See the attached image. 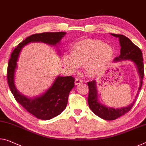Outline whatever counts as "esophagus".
<instances>
[{
  "label": "esophagus",
  "mask_w": 146,
  "mask_h": 146,
  "mask_svg": "<svg viewBox=\"0 0 146 146\" xmlns=\"http://www.w3.org/2000/svg\"><path fill=\"white\" fill-rule=\"evenodd\" d=\"M82 82V80L79 79V78H76L75 80V85H78L79 84H80Z\"/></svg>",
  "instance_id": "obj_1"
}]
</instances>
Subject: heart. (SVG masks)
I'll return each mask as SVG.
<instances>
[{"mask_svg": "<svg viewBox=\"0 0 146 146\" xmlns=\"http://www.w3.org/2000/svg\"><path fill=\"white\" fill-rule=\"evenodd\" d=\"M71 56L65 54L64 63L75 71L78 66H85L89 77L101 75L112 61L114 51L111 46L100 40L85 39L74 43L71 47Z\"/></svg>", "mask_w": 146, "mask_h": 146, "instance_id": "obj_1", "label": "heart"}]
</instances>
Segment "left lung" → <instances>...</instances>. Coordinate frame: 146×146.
I'll return each instance as SVG.
<instances>
[{
    "mask_svg": "<svg viewBox=\"0 0 146 146\" xmlns=\"http://www.w3.org/2000/svg\"><path fill=\"white\" fill-rule=\"evenodd\" d=\"M111 35L119 38V44L121 46L119 56L115 58L114 61L119 62L125 60H130L131 61L133 62L136 65V68H137L140 76V87L138 90V93L136 94L135 99L133 101V102L125 107L115 108V109L108 107L99 102L96 80H92L91 82H88V86L89 88L88 103L89 107L95 114L105 120H114L117 117L124 115L131 109L135 103L138 94H139L141 87L142 86L143 78L144 76L142 52L141 51L140 48L135 45L126 36L121 35V34H111Z\"/></svg>",
    "mask_w": 146,
    "mask_h": 146,
    "instance_id": "8db88e82",
    "label": "left lung"
}]
</instances>
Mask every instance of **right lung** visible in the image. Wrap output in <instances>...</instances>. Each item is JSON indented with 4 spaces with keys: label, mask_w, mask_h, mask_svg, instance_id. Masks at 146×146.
Returning a JSON list of instances; mask_svg holds the SVG:
<instances>
[{
    "label": "right lung",
    "mask_w": 146,
    "mask_h": 146,
    "mask_svg": "<svg viewBox=\"0 0 146 146\" xmlns=\"http://www.w3.org/2000/svg\"><path fill=\"white\" fill-rule=\"evenodd\" d=\"M66 32H43L32 34L21 42L13 51L8 64L7 78L9 88L15 100L37 118L48 120L57 116L66 108L69 92L75 86V78L71 76H58L51 86L45 93L34 99L20 94L15 85L14 77L17 62L22 48L31 42H42L50 45L59 43Z\"/></svg>",
    "instance_id": "1"
}]
</instances>
